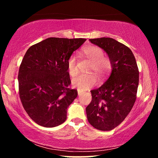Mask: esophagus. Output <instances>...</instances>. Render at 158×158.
I'll list each match as a JSON object with an SVG mask.
<instances>
[{"mask_svg":"<svg viewBox=\"0 0 158 158\" xmlns=\"http://www.w3.org/2000/svg\"><path fill=\"white\" fill-rule=\"evenodd\" d=\"M81 94H82V93H81V91H80V90H78V95L80 96V95H81Z\"/></svg>","mask_w":158,"mask_h":158,"instance_id":"34e87169","label":"esophagus"}]
</instances>
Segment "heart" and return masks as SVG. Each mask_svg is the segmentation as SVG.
Returning <instances> with one entry per match:
<instances>
[{"instance_id":"heart-1","label":"heart","mask_w":158,"mask_h":158,"mask_svg":"<svg viewBox=\"0 0 158 158\" xmlns=\"http://www.w3.org/2000/svg\"><path fill=\"white\" fill-rule=\"evenodd\" d=\"M84 54L92 61L90 71H94L98 77H103L111 69V62L109 58L103 56V50L95 45H89L82 49ZM67 69L69 74L72 77L78 73L75 55H72L67 61ZM96 78L93 74H82L73 79V85L79 90L84 91L94 85Z\"/></svg>"}]
</instances>
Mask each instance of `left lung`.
<instances>
[{
  "mask_svg": "<svg viewBox=\"0 0 158 158\" xmlns=\"http://www.w3.org/2000/svg\"><path fill=\"white\" fill-rule=\"evenodd\" d=\"M106 52L111 62L110 77L100 88L92 90V100L85 108L93 127L102 131L114 129L124 121L137 98L139 69L132 51L110 37L90 39Z\"/></svg>",
  "mask_w": 158,
  "mask_h": 158,
  "instance_id": "obj_1",
  "label": "left lung"
}]
</instances>
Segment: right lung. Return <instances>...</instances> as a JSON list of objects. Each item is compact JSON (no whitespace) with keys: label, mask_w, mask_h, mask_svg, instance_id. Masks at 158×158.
<instances>
[{"label":"right lung","mask_w":158,"mask_h":158,"mask_svg":"<svg viewBox=\"0 0 158 158\" xmlns=\"http://www.w3.org/2000/svg\"><path fill=\"white\" fill-rule=\"evenodd\" d=\"M86 40L49 37L27 50L19 70V93L25 111L45 127L63 123L67 109L77 97L71 89L67 61Z\"/></svg>","instance_id":"add662e5"}]
</instances>
